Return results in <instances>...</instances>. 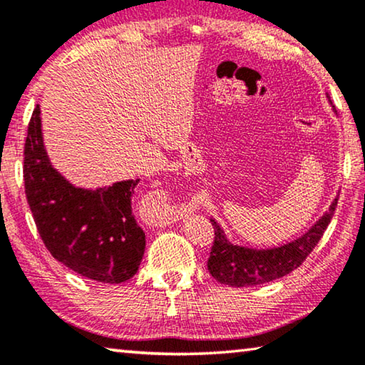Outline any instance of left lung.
I'll return each mask as SVG.
<instances>
[{
    "instance_id": "obj_1",
    "label": "left lung",
    "mask_w": 365,
    "mask_h": 365,
    "mask_svg": "<svg viewBox=\"0 0 365 365\" xmlns=\"http://www.w3.org/2000/svg\"><path fill=\"white\" fill-rule=\"evenodd\" d=\"M329 103L331 106L330 98ZM331 109L336 114L335 108L331 106ZM336 202L338 195L333 197L329 211L320 215L316 224L309 227V230L292 242L274 246V248H250V246L233 243L228 240L219 222L211 217L215 238L207 261L209 272L217 282L237 288L262 285V283L274 282L288 275L289 272L299 267L302 261L316 248L330 224Z\"/></svg>"
}]
</instances>
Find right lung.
Returning <instances> with one entry per match:
<instances>
[{"label": "right lung", "mask_w": 365, "mask_h": 365, "mask_svg": "<svg viewBox=\"0 0 365 365\" xmlns=\"http://www.w3.org/2000/svg\"><path fill=\"white\" fill-rule=\"evenodd\" d=\"M40 106L29 123L24 182L43 243L56 261L90 280L122 283L137 274L146 240L132 214L140 178L109 187L72 185L48 158Z\"/></svg>", "instance_id": "right-lung-1"}]
</instances>
